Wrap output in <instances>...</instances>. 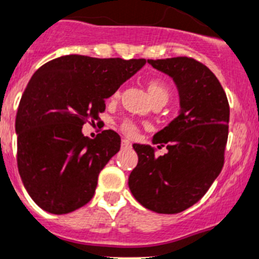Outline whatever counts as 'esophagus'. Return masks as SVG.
<instances>
[{"label":"esophagus","instance_id":"1","mask_svg":"<svg viewBox=\"0 0 259 259\" xmlns=\"http://www.w3.org/2000/svg\"><path fill=\"white\" fill-rule=\"evenodd\" d=\"M121 147L122 148H132V143H130L127 139H122L121 141Z\"/></svg>","mask_w":259,"mask_h":259}]
</instances>
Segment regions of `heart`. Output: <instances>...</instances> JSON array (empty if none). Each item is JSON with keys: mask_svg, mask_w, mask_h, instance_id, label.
Returning <instances> with one entry per match:
<instances>
[{"mask_svg": "<svg viewBox=\"0 0 259 259\" xmlns=\"http://www.w3.org/2000/svg\"><path fill=\"white\" fill-rule=\"evenodd\" d=\"M147 88H148V93L151 96L153 103L157 102H167L168 97H170V89H168L167 84L159 78H151L147 81ZM120 97V91H116L112 94V100H116ZM120 129L124 133L125 135L130 138H135L139 133V126L137 125V122H134L133 120H124V121L120 124Z\"/></svg>", "mask_w": 259, "mask_h": 259, "instance_id": "obj_1", "label": "heart"}]
</instances>
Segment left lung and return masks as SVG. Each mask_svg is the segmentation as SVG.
<instances>
[{
  "instance_id": "left-lung-1",
  "label": "left lung",
  "mask_w": 259,
  "mask_h": 259,
  "mask_svg": "<svg viewBox=\"0 0 259 259\" xmlns=\"http://www.w3.org/2000/svg\"><path fill=\"white\" fill-rule=\"evenodd\" d=\"M148 62L174 79L181 111L153 137V143L166 146L167 153L156 157L152 147L133 146L139 159L129 188L146 208L179 213L206 194L221 172L230 107L219 79L202 62L185 56Z\"/></svg>"
}]
</instances>
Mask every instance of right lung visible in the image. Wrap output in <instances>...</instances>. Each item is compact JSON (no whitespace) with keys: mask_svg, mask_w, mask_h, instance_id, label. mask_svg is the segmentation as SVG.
<instances>
[{"mask_svg":"<svg viewBox=\"0 0 259 259\" xmlns=\"http://www.w3.org/2000/svg\"><path fill=\"white\" fill-rule=\"evenodd\" d=\"M146 62L66 55L31 76L16 113V161L26 192L40 208L69 213L93 198L98 175L120 151L121 138L103 130L89 139L81 127L89 118L100 120L106 98Z\"/></svg>","mask_w":259,"mask_h":259,"instance_id":"right-lung-1","label":"right lung"}]
</instances>
